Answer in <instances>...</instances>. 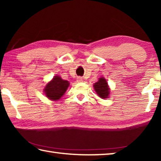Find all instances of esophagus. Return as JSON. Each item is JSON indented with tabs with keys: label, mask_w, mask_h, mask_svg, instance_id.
Instances as JSON below:
<instances>
[{
	"label": "esophagus",
	"mask_w": 161,
	"mask_h": 161,
	"mask_svg": "<svg viewBox=\"0 0 161 161\" xmlns=\"http://www.w3.org/2000/svg\"><path fill=\"white\" fill-rule=\"evenodd\" d=\"M77 82H81V81H82V78H81V77H77Z\"/></svg>",
	"instance_id": "1"
}]
</instances>
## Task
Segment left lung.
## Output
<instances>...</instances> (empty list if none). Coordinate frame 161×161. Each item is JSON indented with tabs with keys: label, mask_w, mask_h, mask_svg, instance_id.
<instances>
[{
	"label": "left lung",
	"mask_w": 161,
	"mask_h": 161,
	"mask_svg": "<svg viewBox=\"0 0 161 161\" xmlns=\"http://www.w3.org/2000/svg\"><path fill=\"white\" fill-rule=\"evenodd\" d=\"M93 86L98 96L102 99H107L109 96L110 89L106 79L103 77L99 78L98 81L94 83Z\"/></svg>",
	"instance_id": "obj_1"
}]
</instances>
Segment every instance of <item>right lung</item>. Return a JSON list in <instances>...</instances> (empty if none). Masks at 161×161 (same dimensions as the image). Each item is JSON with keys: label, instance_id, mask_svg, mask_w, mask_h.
Returning <instances> with one entry per match:
<instances>
[{"label": "right lung", "instance_id": "obj_1", "mask_svg": "<svg viewBox=\"0 0 161 161\" xmlns=\"http://www.w3.org/2000/svg\"><path fill=\"white\" fill-rule=\"evenodd\" d=\"M69 86V81L63 80L59 76H54L45 86L44 93L49 99L58 101L64 94Z\"/></svg>", "mask_w": 161, "mask_h": 161}]
</instances>
